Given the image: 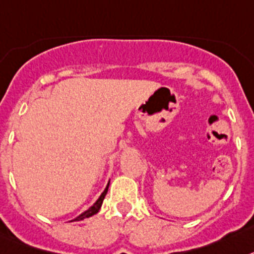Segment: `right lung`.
<instances>
[{
    "instance_id": "obj_1",
    "label": "right lung",
    "mask_w": 254,
    "mask_h": 254,
    "mask_svg": "<svg viewBox=\"0 0 254 254\" xmlns=\"http://www.w3.org/2000/svg\"><path fill=\"white\" fill-rule=\"evenodd\" d=\"M109 184H110V182H109V183H108V186H106V188H105L104 192H102V193H101V196L98 197V200L96 201V202H94V204L92 205V206L89 207L88 210H85L84 213H81V214L79 215V217H76V218H75V219H72V221H83V219H85V218H89V217H92V215L96 214V213H98V210L101 209L102 201H104L105 196H106V193H108ZM72 221H71V222H72Z\"/></svg>"
}]
</instances>
